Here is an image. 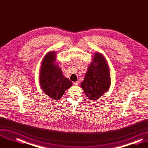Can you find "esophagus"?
I'll list each match as a JSON object with an SVG mask.
<instances>
[{
    "mask_svg": "<svg viewBox=\"0 0 148 148\" xmlns=\"http://www.w3.org/2000/svg\"><path fill=\"white\" fill-rule=\"evenodd\" d=\"M78 84H79V81L73 82V85H75V86H78Z\"/></svg>",
    "mask_w": 148,
    "mask_h": 148,
    "instance_id": "obj_1",
    "label": "esophagus"
}]
</instances>
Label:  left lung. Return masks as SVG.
Returning <instances> with one entry per match:
<instances>
[{
    "mask_svg": "<svg viewBox=\"0 0 148 148\" xmlns=\"http://www.w3.org/2000/svg\"><path fill=\"white\" fill-rule=\"evenodd\" d=\"M110 85V70L105 58L97 53L88 68L81 87L90 100L99 98L108 91Z\"/></svg>",
    "mask_w": 148,
    "mask_h": 148,
    "instance_id": "8db88e82",
    "label": "left lung"
}]
</instances>
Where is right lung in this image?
I'll return each mask as SVG.
<instances>
[{
	"instance_id": "right-lung-1",
	"label": "right lung",
	"mask_w": 148,
	"mask_h": 148,
	"mask_svg": "<svg viewBox=\"0 0 148 148\" xmlns=\"http://www.w3.org/2000/svg\"><path fill=\"white\" fill-rule=\"evenodd\" d=\"M56 53L51 51L44 58L40 72V84L45 94L55 100L72 85V81L62 75L61 69L55 64Z\"/></svg>"
}]
</instances>
